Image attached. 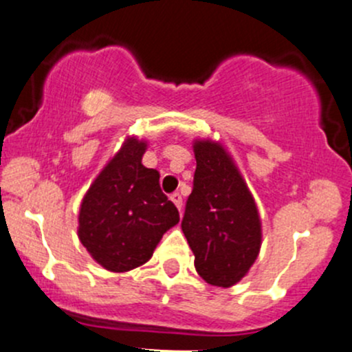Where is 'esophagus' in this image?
<instances>
[{
  "label": "esophagus",
  "mask_w": 352,
  "mask_h": 352,
  "mask_svg": "<svg viewBox=\"0 0 352 352\" xmlns=\"http://www.w3.org/2000/svg\"><path fill=\"white\" fill-rule=\"evenodd\" d=\"M170 201L177 206L179 212H182V196H180V194H172V196H170Z\"/></svg>",
  "instance_id": "34e87169"
}]
</instances>
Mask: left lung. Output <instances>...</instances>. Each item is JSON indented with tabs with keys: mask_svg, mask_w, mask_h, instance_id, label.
<instances>
[{
	"mask_svg": "<svg viewBox=\"0 0 352 352\" xmlns=\"http://www.w3.org/2000/svg\"><path fill=\"white\" fill-rule=\"evenodd\" d=\"M196 173L182 232L206 283L230 287L247 276L262 245L257 204L219 141L194 140Z\"/></svg>",
	"mask_w": 352,
	"mask_h": 352,
	"instance_id": "obj_1",
	"label": "left lung"
}]
</instances>
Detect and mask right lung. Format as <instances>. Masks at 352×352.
Segmentation results:
<instances>
[{"mask_svg":"<svg viewBox=\"0 0 352 352\" xmlns=\"http://www.w3.org/2000/svg\"><path fill=\"white\" fill-rule=\"evenodd\" d=\"M146 148L148 141L127 136L81 201L78 239L110 272L146 264L165 232L180 219L160 189V173L141 163Z\"/></svg>","mask_w":352,"mask_h":352,"instance_id":"right-lung-1","label":"right lung"}]
</instances>
